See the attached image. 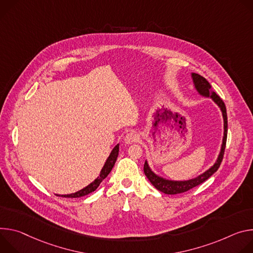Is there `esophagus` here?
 Masks as SVG:
<instances>
[{
    "label": "esophagus",
    "instance_id": "esophagus-1",
    "mask_svg": "<svg viewBox=\"0 0 253 253\" xmlns=\"http://www.w3.org/2000/svg\"><path fill=\"white\" fill-rule=\"evenodd\" d=\"M138 138H139V136H138V134L136 132L130 131V132L126 133V135L125 136V143L126 145H131V144L137 142Z\"/></svg>",
    "mask_w": 253,
    "mask_h": 253
}]
</instances>
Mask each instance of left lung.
Instances as JSON below:
<instances>
[{
    "label": "left lung",
    "mask_w": 253,
    "mask_h": 253,
    "mask_svg": "<svg viewBox=\"0 0 253 253\" xmlns=\"http://www.w3.org/2000/svg\"><path fill=\"white\" fill-rule=\"evenodd\" d=\"M193 83L195 85L196 90L198 91V93L204 97H210L212 100L220 107V110L222 112V117H223V122H224V133H223V139H222V145H221V150L219 153V156L215 162V164L208 169L206 172L203 174L199 175L198 177H196L194 179H190L187 181H172V180H168L165 179L156 173L152 171L150 168L148 162H145L144 165V172L149 181L155 186L156 189L159 191L168 194V195H175V194H180L184 193L186 191H189L190 189L198 186L205 182L208 178H210L220 167V164L223 160L224 156V151H225V146H226V139H227V112H226V106L224 104L223 100L211 89L210 83L201 75L197 73H192L191 74Z\"/></svg>",
    "instance_id": "obj_1"
}]
</instances>
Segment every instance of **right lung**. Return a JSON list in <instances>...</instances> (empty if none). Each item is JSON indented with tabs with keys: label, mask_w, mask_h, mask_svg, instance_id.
I'll use <instances>...</instances> for the list:
<instances>
[{
	"label": "right lung",
	"mask_w": 253,
	"mask_h": 253,
	"mask_svg": "<svg viewBox=\"0 0 253 253\" xmlns=\"http://www.w3.org/2000/svg\"><path fill=\"white\" fill-rule=\"evenodd\" d=\"M119 150H120V145L118 144L114 149H112L109 157L107 158L104 166L102 167L99 176L92 183H90L88 186H86L85 188H83V189H81V190H79L75 193H72V194H67V195L56 194V196H61V197H65V198H79V197H82V196L88 195V194L92 193L93 191H95L97 189V187L99 186V184L107 177V175L112 170V168H114V166L116 164V161L118 159V156H119Z\"/></svg>",
	"instance_id": "1"
}]
</instances>
